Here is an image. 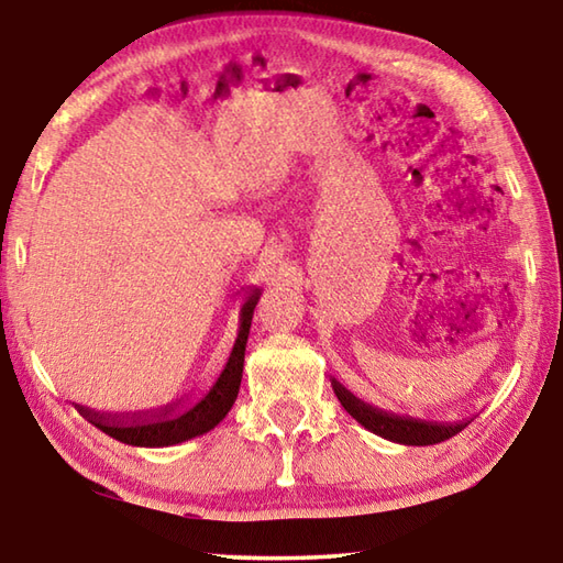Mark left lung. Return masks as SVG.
Returning a JSON list of instances; mask_svg holds the SVG:
<instances>
[{"mask_svg":"<svg viewBox=\"0 0 563 563\" xmlns=\"http://www.w3.org/2000/svg\"><path fill=\"white\" fill-rule=\"evenodd\" d=\"M332 389H335L340 405L347 409V415L355 417L365 430L397 444L427 446L444 442L450 440V437L460 434L464 427L472 422V419H460V422H430V419H415L385 412V409L362 402V399L352 395L347 387H342L335 377H332Z\"/></svg>","mask_w":563,"mask_h":563,"instance_id":"1","label":"left lung"}]
</instances>
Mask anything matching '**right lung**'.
Instances as JSON below:
<instances>
[{"mask_svg":"<svg viewBox=\"0 0 563 563\" xmlns=\"http://www.w3.org/2000/svg\"><path fill=\"white\" fill-rule=\"evenodd\" d=\"M261 300V288H253L245 292V302L241 305V316H238V335L233 342L231 355H228L221 375L216 383L208 387L198 399H176L156 409H144V412H126V415H111V412H97V409L79 407L81 417H87L97 430L107 432L113 440L131 446H170L194 440L211 432L221 419L231 412V407L241 389L243 377V360H245V342L247 332H251L253 310Z\"/></svg>","mask_w":563,"mask_h":563,"instance_id":"obj_1","label":"right lung"}]
</instances>
